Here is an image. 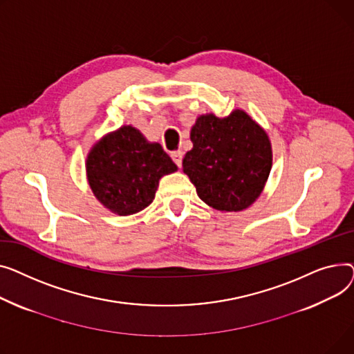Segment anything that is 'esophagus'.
Instances as JSON below:
<instances>
[{"instance_id":"obj_1","label":"esophagus","mask_w":354,"mask_h":354,"mask_svg":"<svg viewBox=\"0 0 354 354\" xmlns=\"http://www.w3.org/2000/svg\"><path fill=\"white\" fill-rule=\"evenodd\" d=\"M171 158H173V161L178 165V167H181V162H183V151H180V150L173 151V153H171Z\"/></svg>"}]
</instances>
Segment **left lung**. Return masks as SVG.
I'll return each mask as SVG.
<instances>
[{
  "label": "left lung",
  "instance_id": "8db88e82",
  "mask_svg": "<svg viewBox=\"0 0 354 354\" xmlns=\"http://www.w3.org/2000/svg\"><path fill=\"white\" fill-rule=\"evenodd\" d=\"M190 138L193 149L183 158V170L198 197L220 212H241L264 189L272 170V144L266 131L244 111L225 118H197Z\"/></svg>",
  "mask_w": 354,
  "mask_h": 354
}]
</instances>
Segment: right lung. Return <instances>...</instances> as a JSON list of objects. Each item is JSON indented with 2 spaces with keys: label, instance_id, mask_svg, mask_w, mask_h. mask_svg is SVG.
<instances>
[{
  "label": "right lung",
  "instance_id": "1",
  "mask_svg": "<svg viewBox=\"0 0 354 354\" xmlns=\"http://www.w3.org/2000/svg\"><path fill=\"white\" fill-rule=\"evenodd\" d=\"M86 169L98 201L118 216H130L153 203L158 180L177 165L158 142L124 126L94 145Z\"/></svg>",
  "mask_w": 354,
  "mask_h": 354
}]
</instances>
